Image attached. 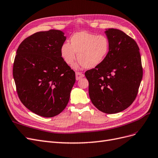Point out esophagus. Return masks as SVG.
Instances as JSON below:
<instances>
[{"instance_id":"1","label":"esophagus","mask_w":158,"mask_h":158,"mask_svg":"<svg viewBox=\"0 0 158 158\" xmlns=\"http://www.w3.org/2000/svg\"><path fill=\"white\" fill-rule=\"evenodd\" d=\"M75 76H76V80H79L82 77H84V74L82 73L81 72H76L75 73Z\"/></svg>"}]
</instances>
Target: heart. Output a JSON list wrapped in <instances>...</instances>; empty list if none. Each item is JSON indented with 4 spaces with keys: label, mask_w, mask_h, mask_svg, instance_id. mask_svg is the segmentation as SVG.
<instances>
[{
    "label": "heart",
    "mask_w": 158,
    "mask_h": 158,
    "mask_svg": "<svg viewBox=\"0 0 158 158\" xmlns=\"http://www.w3.org/2000/svg\"><path fill=\"white\" fill-rule=\"evenodd\" d=\"M110 40L106 35H96L86 31L75 33L70 39V44L65 43L61 47V56L71 65L77 58L76 68H94L104 62L108 54Z\"/></svg>",
    "instance_id": "heart-1"
}]
</instances>
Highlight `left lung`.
<instances>
[{"mask_svg":"<svg viewBox=\"0 0 158 158\" xmlns=\"http://www.w3.org/2000/svg\"><path fill=\"white\" fill-rule=\"evenodd\" d=\"M110 47L104 62L86 71L89 93L96 108L116 114L135 100L142 78L139 48L134 39L117 29L105 31Z\"/></svg>","mask_w":158,"mask_h":158,"instance_id":"1","label":"left lung"}]
</instances>
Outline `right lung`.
I'll list each match as a JSON object with an SVG mask.
<instances>
[{"instance_id": "obj_1", "label": "right lung", "mask_w": 158, "mask_h": 158, "mask_svg": "<svg viewBox=\"0 0 158 158\" xmlns=\"http://www.w3.org/2000/svg\"><path fill=\"white\" fill-rule=\"evenodd\" d=\"M66 37L60 30L35 33L19 44L13 77L22 104L44 118L60 114L75 82V72L61 56Z\"/></svg>"}]
</instances>
